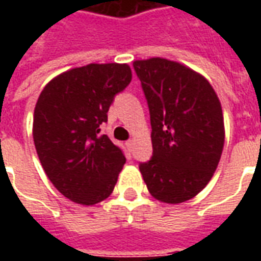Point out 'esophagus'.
<instances>
[{
	"label": "esophagus",
	"instance_id": "1",
	"mask_svg": "<svg viewBox=\"0 0 261 261\" xmlns=\"http://www.w3.org/2000/svg\"><path fill=\"white\" fill-rule=\"evenodd\" d=\"M134 142H136V141H134L133 138H131V140H128V141L125 142V145H127V148H128L130 151H131V149H133V147H134Z\"/></svg>",
	"mask_w": 261,
	"mask_h": 261
}]
</instances>
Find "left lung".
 Wrapping results in <instances>:
<instances>
[{"mask_svg":"<svg viewBox=\"0 0 261 261\" xmlns=\"http://www.w3.org/2000/svg\"><path fill=\"white\" fill-rule=\"evenodd\" d=\"M151 114L153 155L140 165L153 198L180 204L211 180L225 142L217 92L200 72L162 57L134 63Z\"/></svg>","mask_w":261,"mask_h":261,"instance_id":"8db88e82","label":"left lung"}]
</instances>
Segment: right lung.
I'll return each mask as SVG.
<instances>
[{
	"label": "right lung",
	"mask_w": 261,
	"mask_h": 261,
	"mask_svg": "<svg viewBox=\"0 0 261 261\" xmlns=\"http://www.w3.org/2000/svg\"><path fill=\"white\" fill-rule=\"evenodd\" d=\"M131 82L128 64L71 68L48 81L33 113V141L48 180L81 205L106 200L125 164L121 149L100 134L116 93Z\"/></svg>",
	"instance_id": "1"
}]
</instances>
